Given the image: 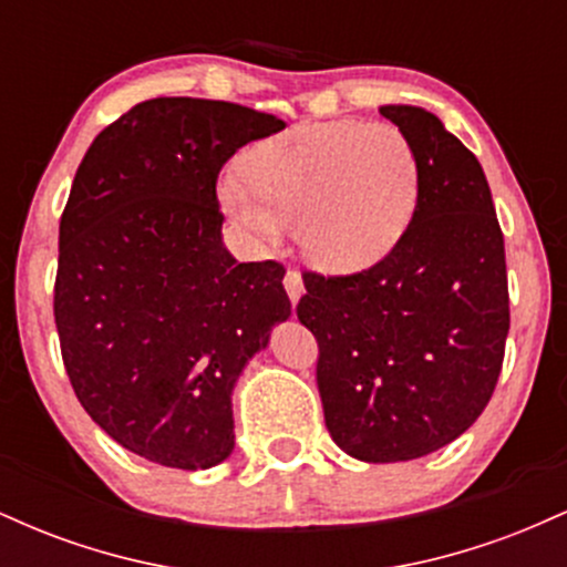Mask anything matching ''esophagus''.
<instances>
[{
	"label": "esophagus",
	"mask_w": 567,
	"mask_h": 567,
	"mask_svg": "<svg viewBox=\"0 0 567 567\" xmlns=\"http://www.w3.org/2000/svg\"><path fill=\"white\" fill-rule=\"evenodd\" d=\"M285 290H288L292 306L301 301V296H303V277H301V271L288 269V275H285Z\"/></svg>",
	"instance_id": "obj_1"
}]
</instances>
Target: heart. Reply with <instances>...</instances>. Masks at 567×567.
<instances>
[{
  "mask_svg": "<svg viewBox=\"0 0 567 567\" xmlns=\"http://www.w3.org/2000/svg\"><path fill=\"white\" fill-rule=\"evenodd\" d=\"M245 175L220 178L224 210L271 245L296 226L301 256L324 275H357L383 261L421 194L413 141L389 122H301L258 143Z\"/></svg>",
  "mask_w": 567,
  "mask_h": 567,
  "instance_id": "b5f03b06",
  "label": "heart"
}]
</instances>
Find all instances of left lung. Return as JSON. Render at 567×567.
I'll return each instance as SVG.
<instances>
[{
    "instance_id": "8db88e82",
    "label": "left lung",
    "mask_w": 567,
    "mask_h": 567,
    "mask_svg": "<svg viewBox=\"0 0 567 567\" xmlns=\"http://www.w3.org/2000/svg\"><path fill=\"white\" fill-rule=\"evenodd\" d=\"M413 141L415 216L360 275L306 271L298 320L320 343L330 437L368 464L440 451L480 419L509 333L504 234L483 167L432 112L381 106Z\"/></svg>"
}]
</instances>
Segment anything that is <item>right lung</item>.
I'll list each match as a JSON object with an SVG mask.
<instances>
[{
	"instance_id": "add662e5",
	"label": "right lung",
	"mask_w": 567,
	"mask_h": 567,
	"mask_svg": "<svg viewBox=\"0 0 567 567\" xmlns=\"http://www.w3.org/2000/svg\"><path fill=\"white\" fill-rule=\"evenodd\" d=\"M285 127L205 97H152L97 133L61 216L55 324L76 400L130 453L210 470L234 451L231 392L290 317L277 261L226 250L218 173Z\"/></svg>"
}]
</instances>
